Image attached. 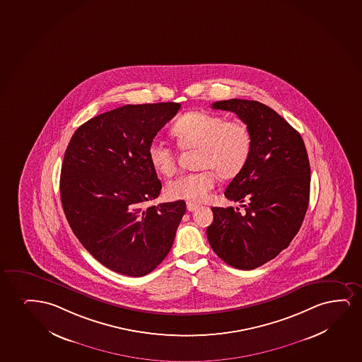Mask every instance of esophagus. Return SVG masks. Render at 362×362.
<instances>
[{"mask_svg":"<svg viewBox=\"0 0 362 362\" xmlns=\"http://www.w3.org/2000/svg\"><path fill=\"white\" fill-rule=\"evenodd\" d=\"M187 209H188V211L193 212L199 209V205L194 204V202H187Z\"/></svg>","mask_w":362,"mask_h":362,"instance_id":"34e87169","label":"esophagus"}]
</instances>
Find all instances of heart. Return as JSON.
Instances as JSON below:
<instances>
[{"label": "heart", "instance_id": "1", "mask_svg": "<svg viewBox=\"0 0 362 362\" xmlns=\"http://www.w3.org/2000/svg\"><path fill=\"white\" fill-rule=\"evenodd\" d=\"M172 135L182 150H197V170L180 174L167 185L172 199L202 202L221 179L237 177L248 163L253 150V135L242 120H227L220 114L192 112L179 117ZM152 167L165 177L177 169V152L165 141L153 140L147 147Z\"/></svg>", "mask_w": 362, "mask_h": 362}]
</instances>
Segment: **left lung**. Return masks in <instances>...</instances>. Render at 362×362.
Listing matches in <instances>:
<instances>
[{"label": "left lung", "instance_id": "left-lung-1", "mask_svg": "<svg viewBox=\"0 0 362 362\" xmlns=\"http://www.w3.org/2000/svg\"><path fill=\"white\" fill-rule=\"evenodd\" d=\"M212 108L237 114L248 125L253 150L225 192L243 202L245 212L212 207L207 240L225 263L252 270L287 248L300 230L310 202V160L300 132L268 105L228 99Z\"/></svg>", "mask_w": 362, "mask_h": 362}]
</instances>
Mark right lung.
I'll list each match as a JSON object with an SVG mask.
<instances>
[{
    "instance_id": "1",
    "label": "right lung",
    "mask_w": 362,
    "mask_h": 362,
    "mask_svg": "<svg viewBox=\"0 0 362 362\" xmlns=\"http://www.w3.org/2000/svg\"><path fill=\"white\" fill-rule=\"evenodd\" d=\"M180 104H127L82 124L66 148L62 209L82 245L104 267L145 276L167 257L185 202L147 206L162 189L147 147Z\"/></svg>"
}]
</instances>
